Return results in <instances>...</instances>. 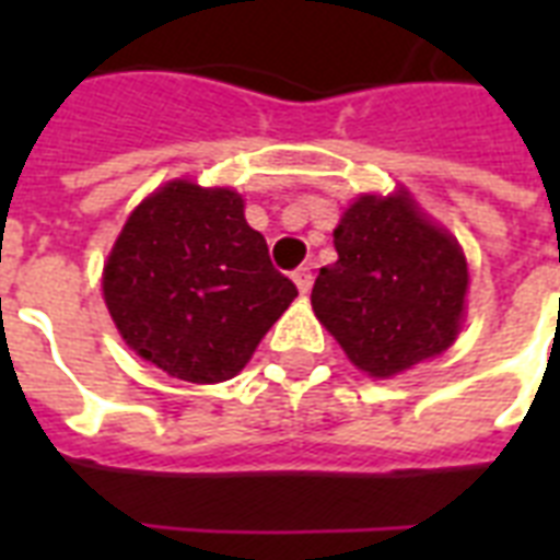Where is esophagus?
Instances as JSON below:
<instances>
[{
	"mask_svg": "<svg viewBox=\"0 0 560 560\" xmlns=\"http://www.w3.org/2000/svg\"><path fill=\"white\" fill-rule=\"evenodd\" d=\"M293 281H296L299 293H311V288H314V272H311V267H299L293 272Z\"/></svg>",
	"mask_w": 560,
	"mask_h": 560,
	"instance_id": "obj_1",
	"label": "esophagus"
}]
</instances>
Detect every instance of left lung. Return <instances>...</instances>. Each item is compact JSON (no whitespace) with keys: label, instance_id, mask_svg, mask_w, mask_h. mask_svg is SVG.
I'll return each instance as SVG.
<instances>
[{"label":"left lung","instance_id":"left-lung-1","mask_svg":"<svg viewBox=\"0 0 560 560\" xmlns=\"http://www.w3.org/2000/svg\"><path fill=\"white\" fill-rule=\"evenodd\" d=\"M334 246L337 261L319 270L311 305L360 372L392 377L451 349L468 261L407 191L358 197L334 229Z\"/></svg>","mask_w":560,"mask_h":560}]
</instances>
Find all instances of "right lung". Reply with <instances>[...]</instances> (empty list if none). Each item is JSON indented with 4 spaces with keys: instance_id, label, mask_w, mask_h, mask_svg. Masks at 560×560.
<instances>
[{
    "instance_id": "obj_1",
    "label": "right lung",
    "mask_w": 560,
    "mask_h": 560,
    "mask_svg": "<svg viewBox=\"0 0 560 560\" xmlns=\"http://www.w3.org/2000/svg\"><path fill=\"white\" fill-rule=\"evenodd\" d=\"M101 284L127 346L188 383L235 377L299 296L246 223L241 194L188 179L136 206Z\"/></svg>"
}]
</instances>
